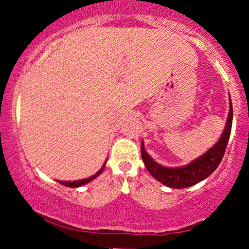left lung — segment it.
Returning a JSON list of instances; mask_svg holds the SVG:
<instances>
[{
  "label": "left lung",
  "instance_id": "1",
  "mask_svg": "<svg viewBox=\"0 0 249 249\" xmlns=\"http://www.w3.org/2000/svg\"><path fill=\"white\" fill-rule=\"evenodd\" d=\"M231 124H232V105L230 101V112L228 115V122L225 125L224 132H223L220 140L211 148L208 152H206L202 157L199 159L194 160L189 165L183 167H177V169H169L164 167L161 165L157 164L147 152L144 150L143 142L141 143V155L142 160L144 162L145 167L149 171L150 175L161 182L162 184L167 185L170 188H188L201 180L207 178L222 161L224 157L225 149H227L228 142H229L230 132H231Z\"/></svg>",
  "mask_w": 249,
  "mask_h": 249
}]
</instances>
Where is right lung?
Wrapping results in <instances>:
<instances>
[{
    "instance_id": "right-lung-1",
    "label": "right lung",
    "mask_w": 249,
    "mask_h": 249,
    "mask_svg": "<svg viewBox=\"0 0 249 249\" xmlns=\"http://www.w3.org/2000/svg\"><path fill=\"white\" fill-rule=\"evenodd\" d=\"M105 169V165L101 167V170L100 171H97V173H95L94 176H91V177L89 178H85V179H80V180H74V182H65V180H59V183H61V184L66 185V187H71V188H77V187H80V185H84L87 184V183H89L90 180H92L94 178H96L97 176L100 175V173L102 172V170Z\"/></svg>"
}]
</instances>
